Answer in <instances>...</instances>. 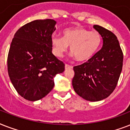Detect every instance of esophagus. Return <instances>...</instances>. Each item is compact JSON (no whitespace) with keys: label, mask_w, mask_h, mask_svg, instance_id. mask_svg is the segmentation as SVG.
I'll use <instances>...</instances> for the list:
<instances>
[{"label":"esophagus","mask_w":130,"mask_h":130,"mask_svg":"<svg viewBox=\"0 0 130 130\" xmlns=\"http://www.w3.org/2000/svg\"><path fill=\"white\" fill-rule=\"evenodd\" d=\"M71 65H67V64H65V69H70V68H71Z\"/></svg>","instance_id":"esophagus-1"}]
</instances>
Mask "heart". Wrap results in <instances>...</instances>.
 <instances>
[{
    "mask_svg": "<svg viewBox=\"0 0 130 130\" xmlns=\"http://www.w3.org/2000/svg\"><path fill=\"white\" fill-rule=\"evenodd\" d=\"M102 37L98 31H91L84 27L67 28L63 30V37L51 38L53 52L55 56L63 57L70 46L72 55L80 62L88 61L98 52Z\"/></svg>",
    "mask_w": 130,
    "mask_h": 130,
    "instance_id": "obj_1",
    "label": "heart"
}]
</instances>
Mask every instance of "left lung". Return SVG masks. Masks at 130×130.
I'll return each instance as SVG.
<instances>
[{
	"mask_svg": "<svg viewBox=\"0 0 130 130\" xmlns=\"http://www.w3.org/2000/svg\"><path fill=\"white\" fill-rule=\"evenodd\" d=\"M94 28L101 35L103 46L90 59L73 67L72 85L79 96L95 102L106 99L117 86L123 66V53L116 36L100 25Z\"/></svg>",
	"mask_w": 130,
	"mask_h": 130,
	"instance_id": "left-lung-1",
	"label": "left lung"
}]
</instances>
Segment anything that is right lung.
<instances>
[{"label":"right lung","mask_w":130,"mask_h":130,"mask_svg":"<svg viewBox=\"0 0 130 130\" xmlns=\"http://www.w3.org/2000/svg\"><path fill=\"white\" fill-rule=\"evenodd\" d=\"M53 19H38L19 28L9 49L7 67L11 82L20 96L36 101L53 88L54 77L65 70L64 63L52 53Z\"/></svg>","instance_id":"obj_1"}]
</instances>
